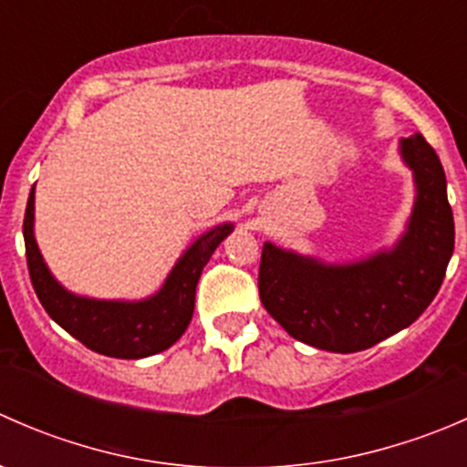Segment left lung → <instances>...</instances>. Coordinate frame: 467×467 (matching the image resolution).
Segmentation results:
<instances>
[{"label":"left lung","instance_id":"obj_1","mask_svg":"<svg viewBox=\"0 0 467 467\" xmlns=\"http://www.w3.org/2000/svg\"><path fill=\"white\" fill-rule=\"evenodd\" d=\"M418 201L390 253L325 266L264 244L260 300L286 332L327 352H359L409 327L436 298L454 253V216L436 150L420 133L402 140Z\"/></svg>","mask_w":467,"mask_h":467}]
</instances>
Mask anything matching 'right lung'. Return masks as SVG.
<instances>
[{"mask_svg":"<svg viewBox=\"0 0 467 467\" xmlns=\"http://www.w3.org/2000/svg\"><path fill=\"white\" fill-rule=\"evenodd\" d=\"M25 246L31 285L45 312L74 338L106 357L142 359L167 350L182 337L194 314L196 285L214 248L230 234L233 225L223 223L205 233L187 248L167 282L153 298L142 303H108L89 300L65 291L51 277L33 239V190L25 212Z\"/></svg>","mask_w":467,"mask_h":467,"instance_id":"right-lung-1","label":"right lung"}]
</instances>
